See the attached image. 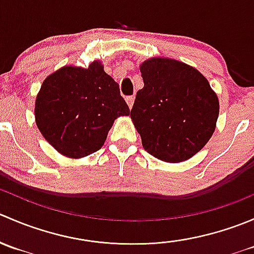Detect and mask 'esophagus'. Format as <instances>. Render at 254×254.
<instances>
[{"instance_id": "obj_1", "label": "esophagus", "mask_w": 254, "mask_h": 254, "mask_svg": "<svg viewBox=\"0 0 254 254\" xmlns=\"http://www.w3.org/2000/svg\"><path fill=\"white\" fill-rule=\"evenodd\" d=\"M125 101H127V106H129V108L131 109L132 108V106H134V101H135V98L134 97H127V98H125Z\"/></svg>"}]
</instances>
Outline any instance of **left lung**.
<instances>
[{
    "label": "left lung",
    "instance_id": "left-lung-1",
    "mask_svg": "<svg viewBox=\"0 0 254 254\" xmlns=\"http://www.w3.org/2000/svg\"><path fill=\"white\" fill-rule=\"evenodd\" d=\"M143 88L130 117L142 146L161 161L178 163L201 150L216 127L219 98L196 68L168 58L140 65Z\"/></svg>",
    "mask_w": 254,
    "mask_h": 254
}]
</instances>
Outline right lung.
Wrapping results in <instances>:
<instances>
[{
	"label": "right lung",
	"instance_id": "1",
	"mask_svg": "<svg viewBox=\"0 0 254 254\" xmlns=\"http://www.w3.org/2000/svg\"><path fill=\"white\" fill-rule=\"evenodd\" d=\"M35 123L61 155L82 158L98 151L117 118L129 115L119 84L101 61L88 67L64 66L43 82L35 99Z\"/></svg>",
	"mask_w": 254,
	"mask_h": 254
}]
</instances>
